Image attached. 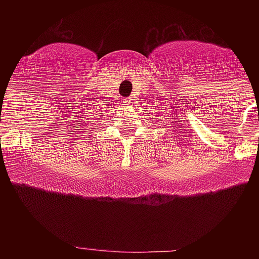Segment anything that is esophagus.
<instances>
[{
	"label": "esophagus",
	"mask_w": 259,
	"mask_h": 259,
	"mask_svg": "<svg viewBox=\"0 0 259 259\" xmlns=\"http://www.w3.org/2000/svg\"><path fill=\"white\" fill-rule=\"evenodd\" d=\"M124 103H125V105H130V103H132V100H125Z\"/></svg>",
	"instance_id": "esophagus-1"
}]
</instances>
